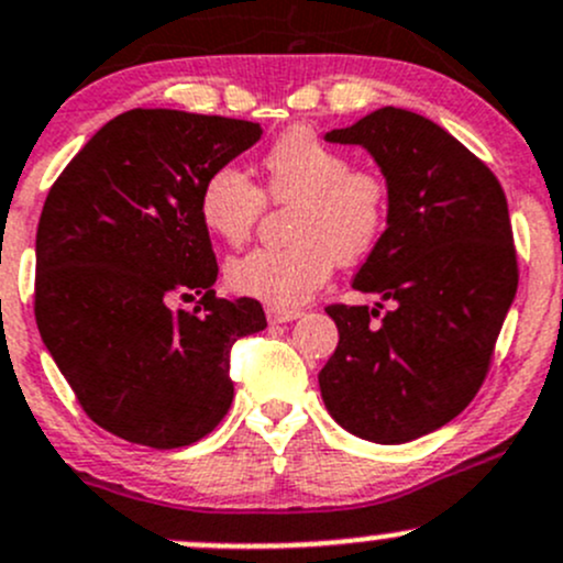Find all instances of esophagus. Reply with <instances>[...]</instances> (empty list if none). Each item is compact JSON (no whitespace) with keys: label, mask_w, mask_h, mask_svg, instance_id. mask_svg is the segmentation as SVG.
Returning <instances> with one entry per match:
<instances>
[{"label":"esophagus","mask_w":563,"mask_h":563,"mask_svg":"<svg viewBox=\"0 0 563 563\" xmlns=\"http://www.w3.org/2000/svg\"><path fill=\"white\" fill-rule=\"evenodd\" d=\"M302 316L299 310H286V308H266V321L269 323H288V321H297Z\"/></svg>","instance_id":"esophagus-1"}]
</instances>
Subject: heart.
<instances>
[{
    "label": "heart",
    "mask_w": 563,
    "mask_h": 563,
    "mask_svg": "<svg viewBox=\"0 0 563 563\" xmlns=\"http://www.w3.org/2000/svg\"><path fill=\"white\" fill-rule=\"evenodd\" d=\"M264 190L240 168L207 176L198 196L203 225L242 245L272 201H297L291 247H255L231 258L225 283L240 297L269 308H297L332 275L338 261H360L382 242L389 223V181L376 168H351V157L313 130H286L261 157Z\"/></svg>",
    "instance_id": "heart-1"
}]
</instances>
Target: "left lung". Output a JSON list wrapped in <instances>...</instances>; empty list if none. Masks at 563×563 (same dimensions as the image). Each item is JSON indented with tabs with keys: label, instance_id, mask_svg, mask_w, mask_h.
I'll use <instances>...</instances> for the list:
<instances>
[{
	"label": "left lung",
	"instance_id": "obj_1",
	"mask_svg": "<svg viewBox=\"0 0 563 563\" xmlns=\"http://www.w3.org/2000/svg\"><path fill=\"white\" fill-rule=\"evenodd\" d=\"M327 141L371 152L389 181V223L354 277L382 302L329 305L340 343L318 387L340 428L406 444L455 419L485 382L518 291L507 196L455 135L406 108H378ZM384 301L393 310L379 319Z\"/></svg>",
	"mask_w": 563,
	"mask_h": 563
}]
</instances>
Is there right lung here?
Segmentation results:
<instances>
[{"label":"right lung","mask_w":563,"mask_h":563,"mask_svg":"<svg viewBox=\"0 0 563 563\" xmlns=\"http://www.w3.org/2000/svg\"><path fill=\"white\" fill-rule=\"evenodd\" d=\"M258 139L245 119L133 108L45 198L40 338L87 417L130 444L176 450L212 433L234 400L231 345L266 327L255 299L214 297L218 261L198 212L207 176ZM192 292L203 314L170 310Z\"/></svg>","instance_id":"1"}]
</instances>
